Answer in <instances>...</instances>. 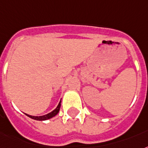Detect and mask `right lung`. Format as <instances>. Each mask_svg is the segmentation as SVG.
I'll return each instance as SVG.
<instances>
[{"label": "right lung", "instance_id": "right-lung-1", "mask_svg": "<svg viewBox=\"0 0 148 148\" xmlns=\"http://www.w3.org/2000/svg\"><path fill=\"white\" fill-rule=\"evenodd\" d=\"M60 106H61V101H60L59 104L58 106H56V108L54 110L51 112H49L48 114L47 115H44V116H31V115H28L26 113H25V114L27 116L30 117L31 119H35V120H39V121H44V120H47V119H49L54 117L56 115H57V113L59 112L60 109Z\"/></svg>", "mask_w": 148, "mask_h": 148}]
</instances>
